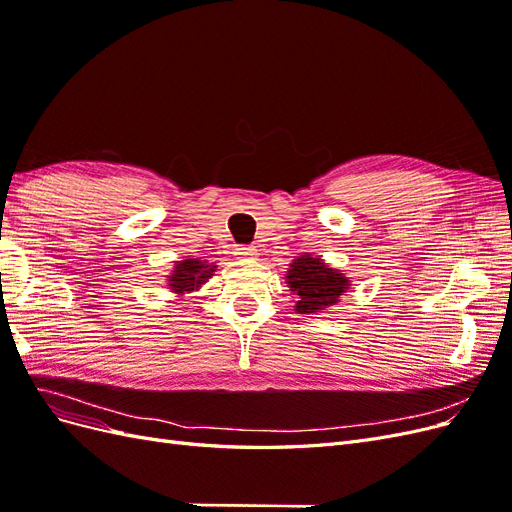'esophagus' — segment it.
Instances as JSON below:
<instances>
[{"mask_svg": "<svg viewBox=\"0 0 512 512\" xmlns=\"http://www.w3.org/2000/svg\"><path fill=\"white\" fill-rule=\"evenodd\" d=\"M237 258H241V260H247V258H254L256 256V250L254 247H237Z\"/></svg>", "mask_w": 512, "mask_h": 512, "instance_id": "1", "label": "esophagus"}]
</instances>
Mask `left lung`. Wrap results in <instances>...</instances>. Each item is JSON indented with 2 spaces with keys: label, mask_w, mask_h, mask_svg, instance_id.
<instances>
[{
  "label": "left lung",
  "mask_w": 512,
  "mask_h": 512,
  "mask_svg": "<svg viewBox=\"0 0 512 512\" xmlns=\"http://www.w3.org/2000/svg\"><path fill=\"white\" fill-rule=\"evenodd\" d=\"M286 284L290 286L294 297H297V305H294L297 314H316L320 309L335 305L348 290L350 280L344 273L331 269L320 258H314L312 254H301L290 265Z\"/></svg>",
  "instance_id": "obj_1"
}]
</instances>
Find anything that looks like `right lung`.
Listing matches in <instances>:
<instances>
[{
    "mask_svg": "<svg viewBox=\"0 0 512 512\" xmlns=\"http://www.w3.org/2000/svg\"><path fill=\"white\" fill-rule=\"evenodd\" d=\"M213 271H215V265H209L207 260H198V258L177 260L175 271L168 275V286L177 294L192 292L203 286L213 275Z\"/></svg>",
    "mask_w": 512,
    "mask_h": 512,
    "instance_id": "add662e5",
    "label": "right lung"
}]
</instances>
